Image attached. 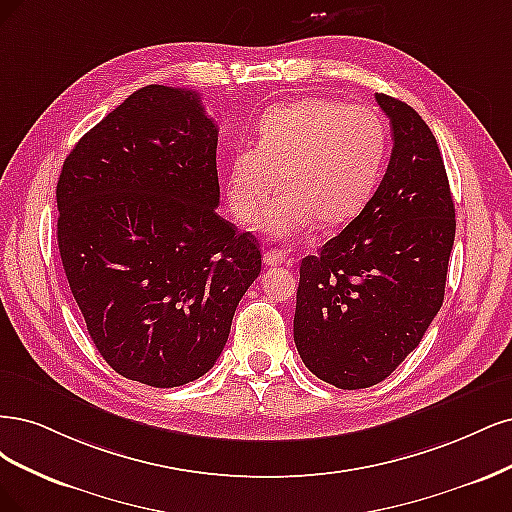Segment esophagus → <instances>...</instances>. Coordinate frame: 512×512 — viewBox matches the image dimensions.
I'll return each instance as SVG.
<instances>
[{
    "instance_id": "obj_1",
    "label": "esophagus",
    "mask_w": 512,
    "mask_h": 512,
    "mask_svg": "<svg viewBox=\"0 0 512 512\" xmlns=\"http://www.w3.org/2000/svg\"><path fill=\"white\" fill-rule=\"evenodd\" d=\"M287 261V255L280 251V249H272V251H266L263 253V263H266L268 268H274V266H280V263Z\"/></svg>"
}]
</instances>
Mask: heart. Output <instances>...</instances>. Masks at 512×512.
<instances>
[{
  "instance_id": "heart-1",
  "label": "heart",
  "mask_w": 512,
  "mask_h": 512,
  "mask_svg": "<svg viewBox=\"0 0 512 512\" xmlns=\"http://www.w3.org/2000/svg\"><path fill=\"white\" fill-rule=\"evenodd\" d=\"M389 131L370 106L304 97L274 104L227 161L225 195L236 219H251L273 186L281 191L253 218V229L291 240L312 225L336 229L366 208L383 174Z\"/></svg>"
}]
</instances>
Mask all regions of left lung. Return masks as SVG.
I'll return each instance as SVG.
<instances>
[{"mask_svg":"<svg viewBox=\"0 0 512 512\" xmlns=\"http://www.w3.org/2000/svg\"><path fill=\"white\" fill-rule=\"evenodd\" d=\"M393 151L366 208L300 266L293 340L306 368L338 389H366L415 351L444 300L455 206L432 129L376 93Z\"/></svg>","mask_w":512,"mask_h":512,"instance_id":"left-lung-1","label":"left lung"}]
</instances>
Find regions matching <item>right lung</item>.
I'll return each mask as SVG.
<instances>
[{"label":"right lung","mask_w":512,"mask_h":512,"mask_svg":"<svg viewBox=\"0 0 512 512\" xmlns=\"http://www.w3.org/2000/svg\"><path fill=\"white\" fill-rule=\"evenodd\" d=\"M217 142L200 95L148 85L63 161V270L95 349L129 381L204 376L261 272L255 236L217 214Z\"/></svg>","instance_id":"add662e5"}]
</instances>
